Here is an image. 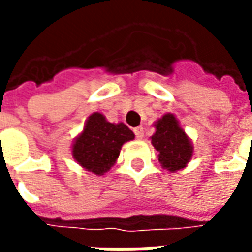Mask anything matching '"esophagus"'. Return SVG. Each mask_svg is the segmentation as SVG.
Here are the masks:
<instances>
[{"mask_svg":"<svg viewBox=\"0 0 252 252\" xmlns=\"http://www.w3.org/2000/svg\"><path fill=\"white\" fill-rule=\"evenodd\" d=\"M133 132H135V135H136V137L139 139V140H142L143 137H144V131H143V126H136V128L133 129Z\"/></svg>","mask_w":252,"mask_h":252,"instance_id":"esophagus-1","label":"esophagus"}]
</instances>
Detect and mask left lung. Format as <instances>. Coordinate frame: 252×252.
Instances as JSON below:
<instances>
[{
  "instance_id": "obj_1",
  "label": "left lung",
  "mask_w": 252,
  "mask_h": 252,
  "mask_svg": "<svg viewBox=\"0 0 252 252\" xmlns=\"http://www.w3.org/2000/svg\"><path fill=\"white\" fill-rule=\"evenodd\" d=\"M155 132L150 139L158 151L160 166L169 173H175L188 167L193 158L194 147L191 139L174 113H164L154 123Z\"/></svg>"
}]
</instances>
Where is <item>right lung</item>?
<instances>
[{"instance_id": "obj_1", "label": "right lung", "mask_w": 252, "mask_h": 252, "mask_svg": "<svg viewBox=\"0 0 252 252\" xmlns=\"http://www.w3.org/2000/svg\"><path fill=\"white\" fill-rule=\"evenodd\" d=\"M133 139L135 133L124 123H109L102 113L93 112L74 137L71 155L85 171L99 177L115 166L123 144Z\"/></svg>"}]
</instances>
